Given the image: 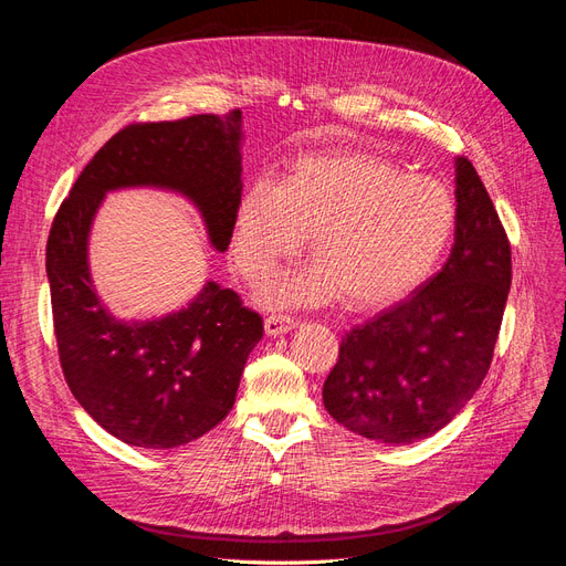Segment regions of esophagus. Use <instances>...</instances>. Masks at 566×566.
<instances>
[{
  "label": "esophagus",
  "instance_id": "1",
  "mask_svg": "<svg viewBox=\"0 0 566 566\" xmlns=\"http://www.w3.org/2000/svg\"><path fill=\"white\" fill-rule=\"evenodd\" d=\"M293 328H295V318H290V316H285V314H271V316H266V321H264V331H266V335H271V337L285 335V333H290Z\"/></svg>",
  "mask_w": 566,
  "mask_h": 566
}]
</instances>
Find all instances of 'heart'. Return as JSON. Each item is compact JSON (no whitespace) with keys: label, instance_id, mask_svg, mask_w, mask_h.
Instances as JSON below:
<instances>
[{"label":"heart","instance_id":"1","mask_svg":"<svg viewBox=\"0 0 566 566\" xmlns=\"http://www.w3.org/2000/svg\"><path fill=\"white\" fill-rule=\"evenodd\" d=\"M458 221L451 188L370 153H316L279 186L254 181L235 212L233 262L266 283L310 237L316 260L271 290L276 304L375 310L416 290L447 252Z\"/></svg>","mask_w":566,"mask_h":566}]
</instances>
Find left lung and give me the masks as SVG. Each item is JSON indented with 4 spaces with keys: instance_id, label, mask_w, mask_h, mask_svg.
<instances>
[{
    "instance_id": "8db88e82",
    "label": "left lung",
    "mask_w": 566,
    "mask_h": 566,
    "mask_svg": "<svg viewBox=\"0 0 566 566\" xmlns=\"http://www.w3.org/2000/svg\"><path fill=\"white\" fill-rule=\"evenodd\" d=\"M455 202L443 269L342 337L323 406L354 434L382 443L432 437L486 378L512 281L510 243L468 158H455Z\"/></svg>"
}]
</instances>
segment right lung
<instances>
[{"label":"right lung","instance_id":"add662e5","mask_svg":"<svg viewBox=\"0 0 566 566\" xmlns=\"http://www.w3.org/2000/svg\"><path fill=\"white\" fill-rule=\"evenodd\" d=\"M241 146V111L129 125L82 169L51 224L46 276L65 382L129 447L177 449L224 420L264 325L214 281L179 312L115 318L90 273L94 217L111 191L163 188L196 205L210 245L224 252L243 191Z\"/></svg>","mask_w":566,"mask_h":566}]
</instances>
